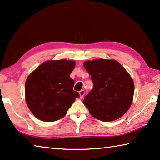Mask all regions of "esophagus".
Here are the masks:
<instances>
[{
    "mask_svg": "<svg viewBox=\"0 0 160 160\" xmlns=\"http://www.w3.org/2000/svg\"><path fill=\"white\" fill-rule=\"evenodd\" d=\"M84 94H85V91L83 90V89H82V90H81L80 91H79V95H80V98H83V96H84Z\"/></svg>",
    "mask_w": 160,
    "mask_h": 160,
    "instance_id": "esophagus-1",
    "label": "esophagus"
}]
</instances>
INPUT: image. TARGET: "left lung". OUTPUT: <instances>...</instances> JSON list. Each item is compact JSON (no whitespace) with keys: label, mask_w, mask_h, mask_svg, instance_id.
<instances>
[{"label":"left lung","mask_w":160,"mask_h":160,"mask_svg":"<svg viewBox=\"0 0 160 160\" xmlns=\"http://www.w3.org/2000/svg\"><path fill=\"white\" fill-rule=\"evenodd\" d=\"M83 66L93 83V89L83 101L91 116L104 122L122 117L133 99L135 88L130 75L112 59L86 61Z\"/></svg>","instance_id":"8db88e82"}]
</instances>
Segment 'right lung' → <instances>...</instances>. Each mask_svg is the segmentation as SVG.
Instances as JSON below:
<instances>
[{
    "label": "right lung",
    "mask_w": 160,
    "mask_h": 160,
    "mask_svg": "<svg viewBox=\"0 0 160 160\" xmlns=\"http://www.w3.org/2000/svg\"><path fill=\"white\" fill-rule=\"evenodd\" d=\"M75 67L72 60H49L28 76L25 86L29 109L39 120L53 122L65 116L79 93L73 90L70 74Z\"/></svg>",
    "instance_id": "obj_1"
}]
</instances>
